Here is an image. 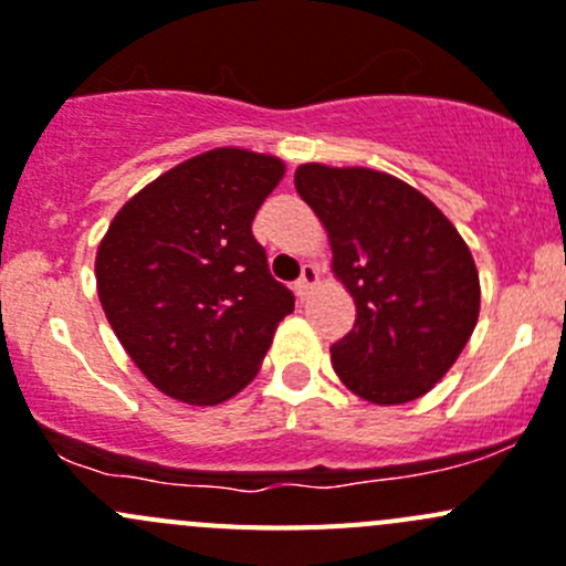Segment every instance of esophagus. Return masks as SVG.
<instances>
[{
    "label": "esophagus",
    "mask_w": 566,
    "mask_h": 566,
    "mask_svg": "<svg viewBox=\"0 0 566 566\" xmlns=\"http://www.w3.org/2000/svg\"><path fill=\"white\" fill-rule=\"evenodd\" d=\"M317 282H319V271H317V268L315 265H304V268H301V279H298V282H295V287H293L295 295H298V298L304 301L306 295H310V290L315 287Z\"/></svg>",
    "instance_id": "34e87169"
}]
</instances>
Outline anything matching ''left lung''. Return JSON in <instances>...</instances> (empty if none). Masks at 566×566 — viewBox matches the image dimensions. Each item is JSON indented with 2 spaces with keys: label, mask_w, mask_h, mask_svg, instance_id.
Here are the masks:
<instances>
[{
  "label": "left lung",
  "mask_w": 566,
  "mask_h": 566,
  "mask_svg": "<svg viewBox=\"0 0 566 566\" xmlns=\"http://www.w3.org/2000/svg\"><path fill=\"white\" fill-rule=\"evenodd\" d=\"M295 188L328 230L334 273L356 301L331 345L336 375L375 405L421 397L449 373L479 317V273L452 221L375 169L304 164Z\"/></svg>",
  "instance_id": "1"
}]
</instances>
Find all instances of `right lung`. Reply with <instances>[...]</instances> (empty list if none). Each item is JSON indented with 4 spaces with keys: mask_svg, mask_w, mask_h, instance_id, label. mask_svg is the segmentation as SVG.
<instances>
[{
    "mask_svg": "<svg viewBox=\"0 0 566 566\" xmlns=\"http://www.w3.org/2000/svg\"><path fill=\"white\" fill-rule=\"evenodd\" d=\"M284 177L273 156L219 147L123 205L95 256L98 298L156 389L219 405L260 369L295 298L268 271L251 221Z\"/></svg>",
    "mask_w": 566,
    "mask_h": 566,
    "instance_id": "right-lung-1",
    "label": "right lung"
}]
</instances>
